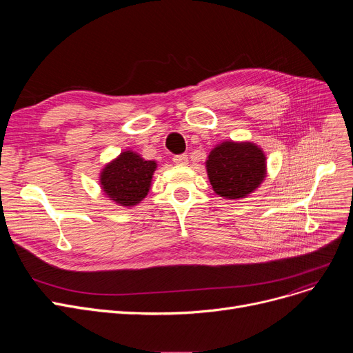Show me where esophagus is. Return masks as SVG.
Here are the masks:
<instances>
[{
  "mask_svg": "<svg viewBox=\"0 0 353 353\" xmlns=\"http://www.w3.org/2000/svg\"><path fill=\"white\" fill-rule=\"evenodd\" d=\"M173 161H174L176 164L184 165V164L189 163V159H188L186 154H176V156H173Z\"/></svg>",
  "mask_w": 353,
  "mask_h": 353,
  "instance_id": "34e87169",
  "label": "esophagus"
}]
</instances>
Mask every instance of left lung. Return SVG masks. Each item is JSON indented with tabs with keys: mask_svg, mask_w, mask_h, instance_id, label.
<instances>
[{
	"mask_svg": "<svg viewBox=\"0 0 353 353\" xmlns=\"http://www.w3.org/2000/svg\"><path fill=\"white\" fill-rule=\"evenodd\" d=\"M206 167L216 194L237 200L261 186L266 176V157L253 143L225 141L210 152Z\"/></svg>",
	"mask_w": 353,
	"mask_h": 353,
	"instance_id": "8db88e82",
	"label": "left lung"
}]
</instances>
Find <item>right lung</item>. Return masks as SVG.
<instances>
[{"label": "right lung", "mask_w": 353, "mask_h": 353, "mask_svg": "<svg viewBox=\"0 0 353 353\" xmlns=\"http://www.w3.org/2000/svg\"><path fill=\"white\" fill-rule=\"evenodd\" d=\"M156 161L144 160L134 152H123L108 163L100 176L103 192L119 206L132 208L150 190Z\"/></svg>", "instance_id": "add662e5"}]
</instances>
